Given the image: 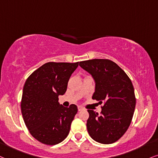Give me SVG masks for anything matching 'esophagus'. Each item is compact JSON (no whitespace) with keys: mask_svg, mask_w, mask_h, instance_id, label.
<instances>
[{"mask_svg":"<svg viewBox=\"0 0 158 158\" xmlns=\"http://www.w3.org/2000/svg\"><path fill=\"white\" fill-rule=\"evenodd\" d=\"M83 110L82 107H81V106H78V110H79V111H81V110Z\"/></svg>","mask_w":158,"mask_h":158,"instance_id":"1","label":"esophagus"}]
</instances>
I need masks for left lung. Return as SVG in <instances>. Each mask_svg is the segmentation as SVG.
Wrapping results in <instances>:
<instances>
[{"mask_svg": "<svg viewBox=\"0 0 158 158\" xmlns=\"http://www.w3.org/2000/svg\"><path fill=\"white\" fill-rule=\"evenodd\" d=\"M96 83L93 99L104 102L100 114L87 110V129L94 140L103 144L115 143L130 127L136 98L132 81L116 63L107 59L79 62Z\"/></svg>", "mask_w": 158, "mask_h": 158, "instance_id": "8db88e82", "label": "left lung"}]
</instances>
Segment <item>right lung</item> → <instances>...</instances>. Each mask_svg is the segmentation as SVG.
I'll return each instance as SVG.
<instances>
[{
	"instance_id": "obj_1",
	"label": "right lung",
	"mask_w": 158,
	"mask_h": 158,
	"mask_svg": "<svg viewBox=\"0 0 158 158\" xmlns=\"http://www.w3.org/2000/svg\"><path fill=\"white\" fill-rule=\"evenodd\" d=\"M79 62H47L32 73L23 86L21 113L26 127L36 140L56 145L69 134L77 106L64 107L58 96L66 92L71 74Z\"/></svg>"
}]
</instances>
